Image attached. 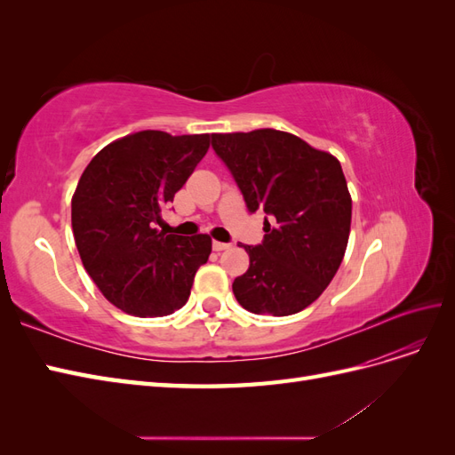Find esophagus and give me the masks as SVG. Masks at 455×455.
<instances>
[{"label": "esophagus", "instance_id": "obj_1", "mask_svg": "<svg viewBox=\"0 0 455 455\" xmlns=\"http://www.w3.org/2000/svg\"><path fill=\"white\" fill-rule=\"evenodd\" d=\"M229 246H231L229 243H220V241H214V243H212V249H214L216 252H222V251H228V249H229Z\"/></svg>", "mask_w": 455, "mask_h": 455}]
</instances>
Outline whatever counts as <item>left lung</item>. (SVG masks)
Here are the masks:
<instances>
[{
	"mask_svg": "<svg viewBox=\"0 0 455 455\" xmlns=\"http://www.w3.org/2000/svg\"><path fill=\"white\" fill-rule=\"evenodd\" d=\"M251 212L264 209V243L244 244L251 266L233 281L239 304L286 316L334 279L351 231V194L339 161L296 134L258 129L212 134Z\"/></svg>",
	"mask_w": 455,
	"mask_h": 455,
	"instance_id": "1",
	"label": "left lung"
}]
</instances>
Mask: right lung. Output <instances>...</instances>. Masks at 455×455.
<instances>
[{
	"label": "right lung",
	"instance_id": "add662e5",
	"mask_svg": "<svg viewBox=\"0 0 455 455\" xmlns=\"http://www.w3.org/2000/svg\"><path fill=\"white\" fill-rule=\"evenodd\" d=\"M211 146V134L140 131L102 148L72 197L76 246L104 298L134 316L180 309L212 239L174 235L161 211L172 203Z\"/></svg>",
	"mask_w": 455,
	"mask_h": 455
}]
</instances>
